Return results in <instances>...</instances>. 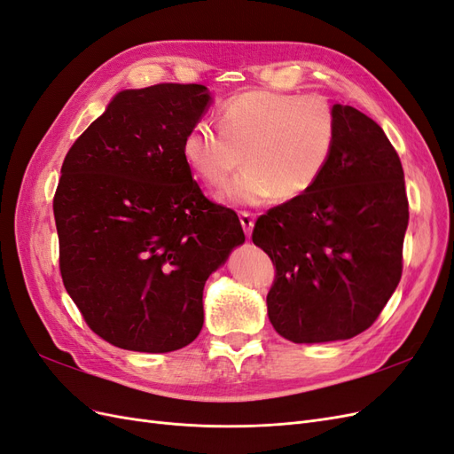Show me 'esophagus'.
Listing matches in <instances>:
<instances>
[{"label":"esophagus","mask_w":454,"mask_h":454,"mask_svg":"<svg viewBox=\"0 0 454 454\" xmlns=\"http://www.w3.org/2000/svg\"><path fill=\"white\" fill-rule=\"evenodd\" d=\"M239 217H240V225H242V229H244V232H246V237H250L252 231H254V223H255L254 214H250V212H240Z\"/></svg>","instance_id":"obj_1"}]
</instances>
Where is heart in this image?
<instances>
[{
    "instance_id": "heart-1",
    "label": "heart",
    "mask_w": 454,
    "mask_h": 454,
    "mask_svg": "<svg viewBox=\"0 0 454 454\" xmlns=\"http://www.w3.org/2000/svg\"><path fill=\"white\" fill-rule=\"evenodd\" d=\"M339 144V119L322 96L250 90L222 106V130L199 121L185 134L189 168L212 187H223L242 160L248 164L223 191L237 206L292 200L312 191Z\"/></svg>"
}]
</instances>
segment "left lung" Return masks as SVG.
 I'll use <instances>...</instances> for the list:
<instances>
[{
    "label": "left lung",
    "mask_w": 454,
    "mask_h": 454,
    "mask_svg": "<svg viewBox=\"0 0 454 454\" xmlns=\"http://www.w3.org/2000/svg\"><path fill=\"white\" fill-rule=\"evenodd\" d=\"M339 144L307 195L257 217L252 240L277 265L269 320L292 342L352 339L373 324L403 269L409 202L387 134L335 104Z\"/></svg>",
    "instance_id": "8db88e82"
}]
</instances>
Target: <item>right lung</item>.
<instances>
[{
	"mask_svg": "<svg viewBox=\"0 0 454 454\" xmlns=\"http://www.w3.org/2000/svg\"><path fill=\"white\" fill-rule=\"evenodd\" d=\"M210 102L204 85L121 90L62 162V282L109 345L159 354L193 342L206 280L244 242L239 215L202 195L182 153Z\"/></svg>",
	"mask_w": 454,
	"mask_h": 454,
	"instance_id": "obj_1",
	"label": "right lung"
}]
</instances>
